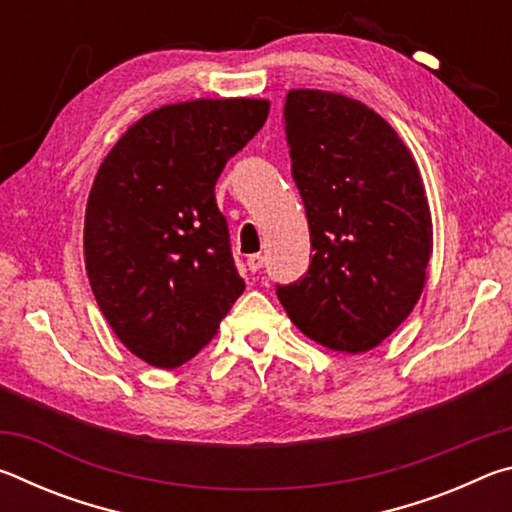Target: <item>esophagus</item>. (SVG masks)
I'll list each match as a JSON object with an SVG mask.
<instances>
[{"label":"esophagus","mask_w":512,"mask_h":512,"mask_svg":"<svg viewBox=\"0 0 512 512\" xmlns=\"http://www.w3.org/2000/svg\"><path fill=\"white\" fill-rule=\"evenodd\" d=\"M246 264H248V271H250V273H257L259 268L264 266V257L259 255V253H257V255H248V262H246Z\"/></svg>","instance_id":"1"}]
</instances>
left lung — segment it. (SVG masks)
I'll list each match as a JSON object with an SVG mask.
<instances>
[{"mask_svg":"<svg viewBox=\"0 0 512 512\" xmlns=\"http://www.w3.org/2000/svg\"><path fill=\"white\" fill-rule=\"evenodd\" d=\"M291 176L311 239L307 273L277 298L311 341L368 352L411 314L427 280L431 212L411 151L366 103L291 90Z\"/></svg>","mask_w":512,"mask_h":512,"instance_id":"left-lung-1","label":"left lung"}]
</instances>
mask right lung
<instances>
[{"label": "right lung", "instance_id": "right-lung-1", "mask_svg": "<svg viewBox=\"0 0 512 512\" xmlns=\"http://www.w3.org/2000/svg\"><path fill=\"white\" fill-rule=\"evenodd\" d=\"M268 108L266 99L162 106L97 171L83 230L90 287L119 341L155 368L196 357L246 289L214 185Z\"/></svg>", "mask_w": 512, "mask_h": 512}]
</instances>
